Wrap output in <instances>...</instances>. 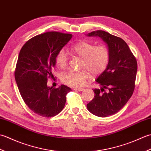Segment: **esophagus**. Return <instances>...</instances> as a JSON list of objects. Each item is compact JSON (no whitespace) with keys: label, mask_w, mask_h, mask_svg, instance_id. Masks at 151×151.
Returning <instances> with one entry per match:
<instances>
[{"label":"esophagus","mask_w":151,"mask_h":151,"mask_svg":"<svg viewBox=\"0 0 151 151\" xmlns=\"http://www.w3.org/2000/svg\"><path fill=\"white\" fill-rule=\"evenodd\" d=\"M73 90L78 91H83L85 90V88H73Z\"/></svg>","instance_id":"esophagus-1"}]
</instances>
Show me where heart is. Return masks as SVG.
<instances>
[{"instance_id":"heart-1","label":"heart","mask_w":151,"mask_h":151,"mask_svg":"<svg viewBox=\"0 0 151 151\" xmlns=\"http://www.w3.org/2000/svg\"><path fill=\"white\" fill-rule=\"evenodd\" d=\"M70 50L73 54L82 58L80 68L84 69L63 73L60 78L64 83L73 87H81L88 78L89 72L96 76L106 69L110 57L109 50L106 45H95L93 43L81 40L73 44ZM55 60L60 68H65L68 64L66 51L60 50L56 55Z\"/></svg>"}]
</instances>
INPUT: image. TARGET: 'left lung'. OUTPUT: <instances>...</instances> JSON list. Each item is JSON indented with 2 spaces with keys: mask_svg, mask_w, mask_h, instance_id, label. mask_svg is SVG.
Listing matches in <instances>:
<instances>
[{
  "mask_svg": "<svg viewBox=\"0 0 151 151\" xmlns=\"http://www.w3.org/2000/svg\"><path fill=\"white\" fill-rule=\"evenodd\" d=\"M98 36L107 44L110 57L106 69L96 80L101 88H94V97L87 104L93 114L100 117L114 115L132 96L135 88L137 63L131 50L119 37L96 30L87 35Z\"/></svg>",
  "mask_w": 151,
  "mask_h": 151,
  "instance_id": "left-lung-1",
  "label": "left lung"
}]
</instances>
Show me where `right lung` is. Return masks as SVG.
I'll use <instances>...</instances> for the list:
<instances>
[{
	"label": "right lung",
	"mask_w": 151,
	"mask_h": 151,
	"mask_svg": "<svg viewBox=\"0 0 151 151\" xmlns=\"http://www.w3.org/2000/svg\"><path fill=\"white\" fill-rule=\"evenodd\" d=\"M72 35L57 31L34 36L21 49L14 75L24 103L32 111L44 117L58 114L65 106L66 85L47 87L48 79H53V70L57 53L72 38Z\"/></svg>",
	"instance_id": "add662e5"
}]
</instances>
